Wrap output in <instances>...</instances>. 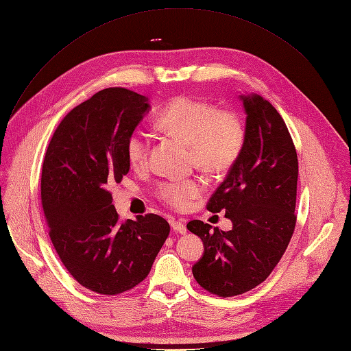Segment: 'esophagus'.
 I'll list each match as a JSON object with an SVG mask.
<instances>
[{
	"instance_id": "obj_1",
	"label": "esophagus",
	"mask_w": 351,
	"mask_h": 351,
	"mask_svg": "<svg viewBox=\"0 0 351 351\" xmlns=\"http://www.w3.org/2000/svg\"><path fill=\"white\" fill-rule=\"evenodd\" d=\"M171 227L175 232H179V234H186V226L183 221H178V219H171Z\"/></svg>"
}]
</instances>
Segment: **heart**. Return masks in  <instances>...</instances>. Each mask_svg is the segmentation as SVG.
<instances>
[{"instance_id":"heart-1","label":"heart","mask_w":351,"mask_h":351,"mask_svg":"<svg viewBox=\"0 0 351 351\" xmlns=\"http://www.w3.org/2000/svg\"><path fill=\"white\" fill-rule=\"evenodd\" d=\"M158 129L190 145L192 164L210 176L226 175L238 161L245 144V129L239 117L230 110L217 109L208 102L179 97L169 102L155 117ZM125 155L132 167L148 162L149 138L141 130L127 137ZM197 178L164 182L158 196L175 208H184L203 192Z\"/></svg>"}]
</instances>
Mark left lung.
I'll use <instances>...</instances> for the list:
<instances>
[{"mask_svg":"<svg viewBox=\"0 0 351 351\" xmlns=\"http://www.w3.org/2000/svg\"><path fill=\"white\" fill-rule=\"evenodd\" d=\"M246 113L245 144L207 203L226 211L231 231L193 219L187 230L202 238L204 253L192 267L211 294L234 297L263 282L294 234L298 158L289 129L261 95H241Z\"/></svg>","mask_w":351,"mask_h":351,"instance_id":"8db88e82","label":"left lung"}]
</instances>
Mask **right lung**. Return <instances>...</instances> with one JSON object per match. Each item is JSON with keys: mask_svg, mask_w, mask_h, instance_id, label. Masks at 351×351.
<instances>
[{"mask_svg": "<svg viewBox=\"0 0 351 351\" xmlns=\"http://www.w3.org/2000/svg\"><path fill=\"white\" fill-rule=\"evenodd\" d=\"M149 110L148 98L106 88L61 120L46 149L42 206L60 261L85 289L117 295L149 273L169 235L156 214L120 221L109 187L129 173L127 137Z\"/></svg>", "mask_w": 351, "mask_h": 351, "instance_id": "1", "label": "right lung"}]
</instances>
